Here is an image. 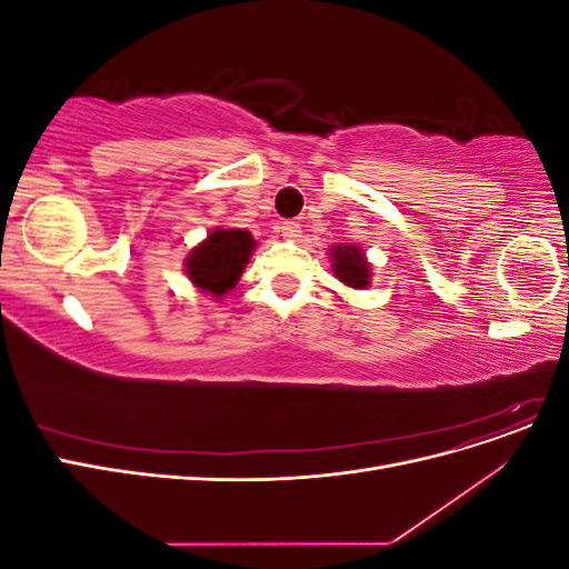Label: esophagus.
I'll return each instance as SVG.
<instances>
[{"label": "esophagus", "instance_id": "obj_1", "mask_svg": "<svg viewBox=\"0 0 569 569\" xmlns=\"http://www.w3.org/2000/svg\"><path fill=\"white\" fill-rule=\"evenodd\" d=\"M280 232H282L284 239H297V237H301L299 220H284L282 226H280Z\"/></svg>", "mask_w": 569, "mask_h": 569}]
</instances>
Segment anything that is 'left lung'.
Instances as JSON below:
<instances>
[{"mask_svg":"<svg viewBox=\"0 0 569 569\" xmlns=\"http://www.w3.org/2000/svg\"><path fill=\"white\" fill-rule=\"evenodd\" d=\"M332 261V272L339 282L351 289H368L372 280V266L366 256V249L358 244H335L327 249Z\"/></svg>","mask_w":569,"mask_h":569,"instance_id":"obj_1","label":"left lung"}]
</instances>
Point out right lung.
I'll list each match as a JSON object with an SVG mask.
<instances>
[{
	"label": "right lung",
	"instance_id": "add662e5",
	"mask_svg": "<svg viewBox=\"0 0 569 569\" xmlns=\"http://www.w3.org/2000/svg\"><path fill=\"white\" fill-rule=\"evenodd\" d=\"M256 239L239 228H216L184 258V274L203 295L222 299L242 278Z\"/></svg>",
	"mask_w": 569,
	"mask_h": 569
}]
</instances>
